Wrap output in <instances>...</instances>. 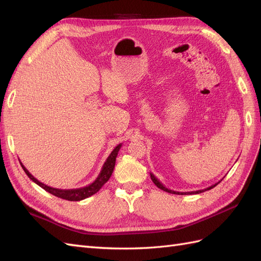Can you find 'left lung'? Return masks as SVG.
I'll use <instances>...</instances> for the list:
<instances>
[{
    "mask_svg": "<svg viewBox=\"0 0 261 261\" xmlns=\"http://www.w3.org/2000/svg\"><path fill=\"white\" fill-rule=\"evenodd\" d=\"M150 177H151L152 181L156 185V187H159L160 189H162V191H164V192H168V193H171V194H176V195H194V194H200V193L209 191V189H211V188H213L215 186H217V185L220 183V181L222 180V179H221V180L218 181V183L213 184V185H211V186H209V187H207V188H204V189H199V191H195V192H175V191H172V189H169V188L165 187V186L161 183V181L152 174V173H150Z\"/></svg>",
    "mask_w": 261,
    "mask_h": 261,
    "instance_id": "1",
    "label": "left lung"
}]
</instances>
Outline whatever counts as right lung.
Instances as JSON below:
<instances>
[{
	"label": "right lung",
	"mask_w": 261,
	"mask_h": 261,
	"mask_svg": "<svg viewBox=\"0 0 261 261\" xmlns=\"http://www.w3.org/2000/svg\"><path fill=\"white\" fill-rule=\"evenodd\" d=\"M121 147H122V144L117 145L113 149V151L110 153V155L108 156V159L106 160V162L103 164V167H102V169L99 173L98 177L94 179L91 184L87 185L85 187H81V188L60 189V188H54V187L48 186V185L41 183L40 180H38L25 167H23L21 162H20V165H21L22 170L25 171V173L28 175V177L33 181H35L37 185H39L41 188H43L44 191H46V192L54 195V196L59 197V198H62V199H66V200H69V201H80V200L88 198V197H90V196L96 194L97 192H99L100 188L107 183L110 177H111L113 170H114V167H115L116 156H117L118 151H120Z\"/></svg>",
	"instance_id": "1"
}]
</instances>
